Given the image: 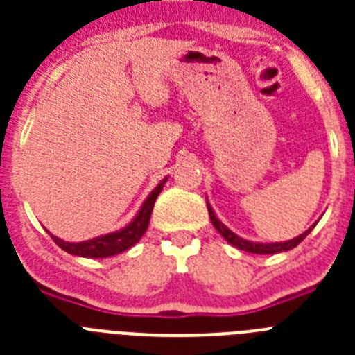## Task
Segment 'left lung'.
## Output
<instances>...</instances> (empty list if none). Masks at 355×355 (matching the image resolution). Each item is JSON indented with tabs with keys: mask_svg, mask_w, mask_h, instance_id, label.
I'll return each mask as SVG.
<instances>
[{
	"mask_svg": "<svg viewBox=\"0 0 355 355\" xmlns=\"http://www.w3.org/2000/svg\"><path fill=\"white\" fill-rule=\"evenodd\" d=\"M206 205H208V211H209V220H211V224L215 225V229L218 231V233L222 234V236L225 238V240L231 243V245H234L236 249L240 250H245V252H250V254H277V252H286V250H291L293 247H297L300 243V241L304 240V238L307 236V234L311 233L313 227H315L318 222H315V224L311 225L309 229H306L302 234H299V236L291 238V240H286V241H252V240H245V238L238 236L236 233H233L231 229L227 227L225 224H222L220 218L215 215V211H213L211 205L208 202V199H206Z\"/></svg>",
	"mask_w": 355,
	"mask_h": 355,
	"instance_id": "8db88e82",
	"label": "left lung"
}]
</instances>
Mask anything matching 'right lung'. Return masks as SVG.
Returning <instances> with one entry per match:
<instances>
[{
	"label": "right lung",
	"mask_w": 355,
	"mask_h": 355,
	"mask_svg": "<svg viewBox=\"0 0 355 355\" xmlns=\"http://www.w3.org/2000/svg\"><path fill=\"white\" fill-rule=\"evenodd\" d=\"M168 178H163L156 184L155 190L146 197L137 215L133 216V220L124 225V227L117 229V231H112V233L101 234V236L90 238V240L85 241H65L58 236H53L49 231L48 233L51 234L53 241L60 249L72 254V256H80V258H110V256L124 252V250L131 249L137 241H140V238L144 236V233L149 227L150 213H153V208H155L156 197L159 196Z\"/></svg>",
	"instance_id": "1"
}]
</instances>
